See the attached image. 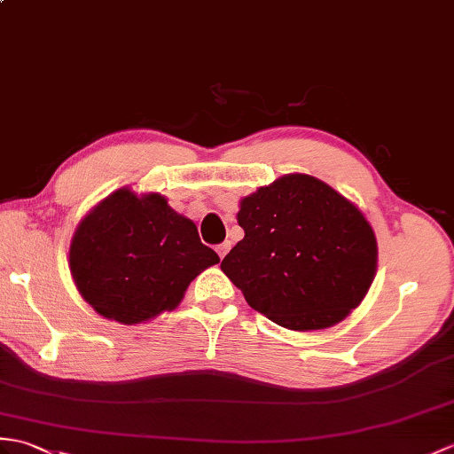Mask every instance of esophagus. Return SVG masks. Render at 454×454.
<instances>
[{"mask_svg":"<svg viewBox=\"0 0 454 454\" xmlns=\"http://www.w3.org/2000/svg\"><path fill=\"white\" fill-rule=\"evenodd\" d=\"M230 241H224V244H220V246H216V253H218V257L220 259H224V255H226V253L230 251Z\"/></svg>","mask_w":454,"mask_h":454,"instance_id":"34e87169","label":"esophagus"}]
</instances>
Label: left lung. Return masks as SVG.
<instances>
[{
	"instance_id": "1",
	"label": "left lung",
	"mask_w": 454,
	"mask_h": 454,
	"mask_svg": "<svg viewBox=\"0 0 454 454\" xmlns=\"http://www.w3.org/2000/svg\"><path fill=\"white\" fill-rule=\"evenodd\" d=\"M246 236L220 262L253 309L290 331L340 323L377 270L372 224L352 201L308 174H286L239 201Z\"/></svg>"
}]
</instances>
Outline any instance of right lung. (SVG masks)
<instances>
[{
	"mask_svg": "<svg viewBox=\"0 0 454 454\" xmlns=\"http://www.w3.org/2000/svg\"><path fill=\"white\" fill-rule=\"evenodd\" d=\"M220 259L197 226L160 193L121 187L84 216L69 246V269L84 301L123 325L176 309L195 277Z\"/></svg>",
	"mask_w": 454,
	"mask_h": 454,
	"instance_id": "right-lung-1",
	"label": "right lung"
}]
</instances>
